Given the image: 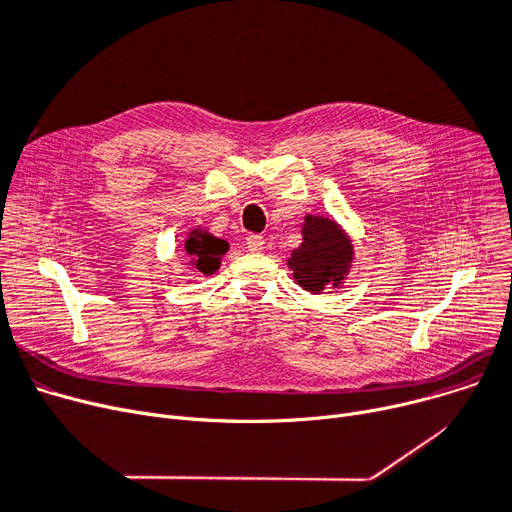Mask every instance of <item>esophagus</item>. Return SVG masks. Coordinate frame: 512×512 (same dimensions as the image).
<instances>
[{
  "label": "esophagus",
  "instance_id": "34e87169",
  "mask_svg": "<svg viewBox=\"0 0 512 512\" xmlns=\"http://www.w3.org/2000/svg\"><path fill=\"white\" fill-rule=\"evenodd\" d=\"M263 245H265L263 236H259V234H249V236H247V247H249L251 253L263 251Z\"/></svg>",
  "mask_w": 512,
  "mask_h": 512
}]
</instances>
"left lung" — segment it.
Masks as SVG:
<instances>
[{
	"instance_id": "1",
	"label": "left lung",
	"mask_w": 512,
	"mask_h": 512,
	"mask_svg": "<svg viewBox=\"0 0 512 512\" xmlns=\"http://www.w3.org/2000/svg\"><path fill=\"white\" fill-rule=\"evenodd\" d=\"M303 242L288 259L292 278L305 290L319 294L328 286L338 288L353 263V242L346 232L324 215H307Z\"/></svg>"
}]
</instances>
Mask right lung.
<instances>
[{"mask_svg": "<svg viewBox=\"0 0 512 512\" xmlns=\"http://www.w3.org/2000/svg\"><path fill=\"white\" fill-rule=\"evenodd\" d=\"M230 249L226 240L213 236L207 230L193 228L186 234L184 240V253L188 255V261L195 267V272H201L205 276L220 270L222 255Z\"/></svg>", "mask_w": 512, "mask_h": 512, "instance_id": "add662e5", "label": "right lung"}]
</instances>
